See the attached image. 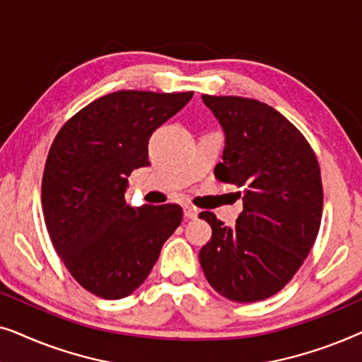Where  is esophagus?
I'll list each match as a JSON object with an SVG mask.
<instances>
[{"label":"esophagus","instance_id":"esophagus-1","mask_svg":"<svg viewBox=\"0 0 362 362\" xmlns=\"http://www.w3.org/2000/svg\"><path fill=\"white\" fill-rule=\"evenodd\" d=\"M197 214H199V211L194 209V207L185 206V217H186V219H196Z\"/></svg>","mask_w":362,"mask_h":362}]
</instances>
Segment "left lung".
Returning <instances> with one entry per match:
<instances>
[{
  "mask_svg": "<svg viewBox=\"0 0 362 362\" xmlns=\"http://www.w3.org/2000/svg\"><path fill=\"white\" fill-rule=\"evenodd\" d=\"M224 128L219 181L240 187L235 229L216 214L199 217L212 237L199 252L217 293L254 303L279 293L303 264L318 235L323 185L318 158L293 123L264 102L202 95Z\"/></svg>",
  "mask_w": 362,
  "mask_h": 362,
  "instance_id": "8db88e82",
  "label": "left lung"
}]
</instances>
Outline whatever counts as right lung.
<instances>
[{
	"mask_svg": "<svg viewBox=\"0 0 362 362\" xmlns=\"http://www.w3.org/2000/svg\"><path fill=\"white\" fill-rule=\"evenodd\" d=\"M194 92L118 90L64 123L42 175V211L52 245L90 293H133L182 221L177 204L130 207L128 176L148 166V140Z\"/></svg>",
	"mask_w": 362,
	"mask_h": 362,
	"instance_id": "right-lung-1",
	"label": "right lung"
}]
</instances>
